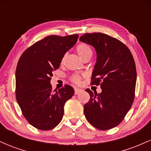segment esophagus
I'll list each match as a JSON object with an SVG mask.
<instances>
[{"instance_id":"1","label":"esophagus","mask_w":151,"mask_h":151,"mask_svg":"<svg viewBox=\"0 0 151 151\" xmlns=\"http://www.w3.org/2000/svg\"><path fill=\"white\" fill-rule=\"evenodd\" d=\"M81 91H82V89H78V88H75V89H74V93H75V94H78V93L81 92Z\"/></svg>"}]
</instances>
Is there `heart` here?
Instances as JSON below:
<instances>
[{"label":"heart","mask_w":151,"mask_h":151,"mask_svg":"<svg viewBox=\"0 0 151 151\" xmlns=\"http://www.w3.org/2000/svg\"><path fill=\"white\" fill-rule=\"evenodd\" d=\"M77 52L79 56L82 59H84L86 57L89 56V55H92V50H91V48L89 47L86 44H79V45L77 47ZM64 58L62 59V62H63ZM74 82L77 83V84H79L80 83V78H79L78 76H74L72 79Z\"/></svg>","instance_id":"heart-1"}]
</instances>
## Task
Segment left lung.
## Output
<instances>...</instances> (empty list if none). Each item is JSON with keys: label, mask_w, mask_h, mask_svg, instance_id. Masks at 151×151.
Here are the masks:
<instances>
[{"label": "left lung", "mask_w": 151, "mask_h": 151, "mask_svg": "<svg viewBox=\"0 0 151 151\" xmlns=\"http://www.w3.org/2000/svg\"><path fill=\"white\" fill-rule=\"evenodd\" d=\"M79 40L96 51L91 84H100L101 89L99 93L86 89L90 100L84 105V115L96 129H111L123 121L134 99L136 69L132 54L124 43L104 33L84 34Z\"/></svg>", "instance_id": "8db88e82"}]
</instances>
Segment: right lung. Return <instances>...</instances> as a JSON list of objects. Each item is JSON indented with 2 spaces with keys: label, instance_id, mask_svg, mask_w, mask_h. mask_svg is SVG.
<instances>
[{
  "label": "right lung",
  "instance_id": "obj_1",
  "mask_svg": "<svg viewBox=\"0 0 151 151\" xmlns=\"http://www.w3.org/2000/svg\"><path fill=\"white\" fill-rule=\"evenodd\" d=\"M78 37L48 36L26 50L19 60L15 72L16 99L24 117L36 129L47 131L58 126L63 117L65 104L74 94L69 85L53 91L50 80Z\"/></svg>",
  "mask_w": 151,
  "mask_h": 151
}]
</instances>
